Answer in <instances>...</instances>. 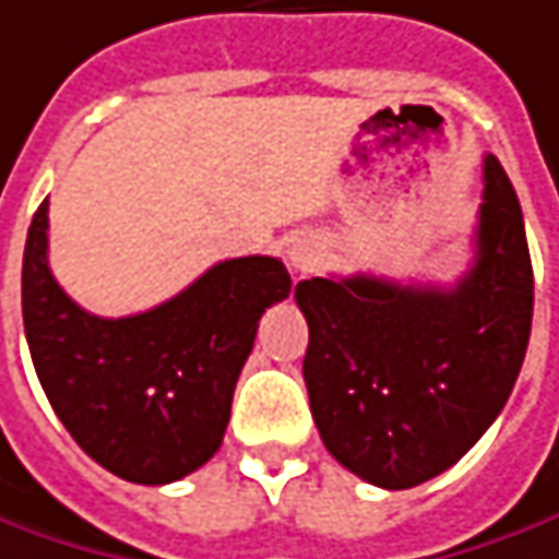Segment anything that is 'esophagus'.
<instances>
[{
    "label": "esophagus",
    "mask_w": 559,
    "mask_h": 559,
    "mask_svg": "<svg viewBox=\"0 0 559 559\" xmlns=\"http://www.w3.org/2000/svg\"><path fill=\"white\" fill-rule=\"evenodd\" d=\"M287 263L294 269V275H309L314 265L321 263V241L311 235H299L287 245Z\"/></svg>",
    "instance_id": "34e87169"
}]
</instances>
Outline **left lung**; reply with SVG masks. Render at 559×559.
<instances>
[{
  "instance_id": "left-lung-1",
  "label": "left lung",
  "mask_w": 559,
  "mask_h": 559,
  "mask_svg": "<svg viewBox=\"0 0 559 559\" xmlns=\"http://www.w3.org/2000/svg\"><path fill=\"white\" fill-rule=\"evenodd\" d=\"M294 296L330 455L373 487L438 477L502 413L533 328L523 211L499 158H484L474 263L455 287L352 275L299 281Z\"/></svg>"
}]
</instances>
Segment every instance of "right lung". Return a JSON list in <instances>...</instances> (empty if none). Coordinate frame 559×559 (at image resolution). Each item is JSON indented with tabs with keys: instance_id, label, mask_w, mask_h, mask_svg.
<instances>
[{
	"instance_id": "right-lung-1",
	"label": "right lung",
	"mask_w": 559,
	"mask_h": 559,
	"mask_svg": "<svg viewBox=\"0 0 559 559\" xmlns=\"http://www.w3.org/2000/svg\"><path fill=\"white\" fill-rule=\"evenodd\" d=\"M290 294L275 257L211 265L183 294L128 318H97L48 269V199L24 248V330L57 419L131 484H174L219 450L260 318Z\"/></svg>"
}]
</instances>
